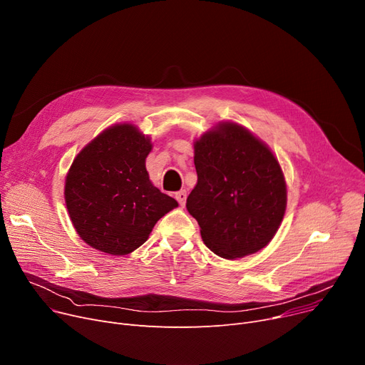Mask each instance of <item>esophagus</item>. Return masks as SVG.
I'll use <instances>...</instances> for the list:
<instances>
[{"mask_svg": "<svg viewBox=\"0 0 365 365\" xmlns=\"http://www.w3.org/2000/svg\"><path fill=\"white\" fill-rule=\"evenodd\" d=\"M176 200L179 201V204L183 207L185 205V201H186V190H179V192L175 194Z\"/></svg>", "mask_w": 365, "mask_h": 365, "instance_id": "1", "label": "esophagus"}]
</instances>
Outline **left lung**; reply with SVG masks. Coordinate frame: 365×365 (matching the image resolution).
Returning a JSON list of instances; mask_svg holds the SVG:
<instances>
[{
  "mask_svg": "<svg viewBox=\"0 0 365 365\" xmlns=\"http://www.w3.org/2000/svg\"><path fill=\"white\" fill-rule=\"evenodd\" d=\"M198 180L186 200L204 244L223 259L253 255L271 242L287 207L278 160L253 133L219 123L194 143Z\"/></svg>",
  "mask_w": 365,
  "mask_h": 365,
  "instance_id": "8db88e82",
  "label": "left lung"
}]
</instances>
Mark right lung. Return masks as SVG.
<instances>
[{
    "label": "right lung",
    "mask_w": 365,
    "mask_h": 365,
    "mask_svg": "<svg viewBox=\"0 0 365 365\" xmlns=\"http://www.w3.org/2000/svg\"><path fill=\"white\" fill-rule=\"evenodd\" d=\"M150 139L133 124L102 131L75 157L65 201L76 234L96 250L124 256L140 247L155 223L179 204L152 185Z\"/></svg>",
    "instance_id": "add662e5"
}]
</instances>
